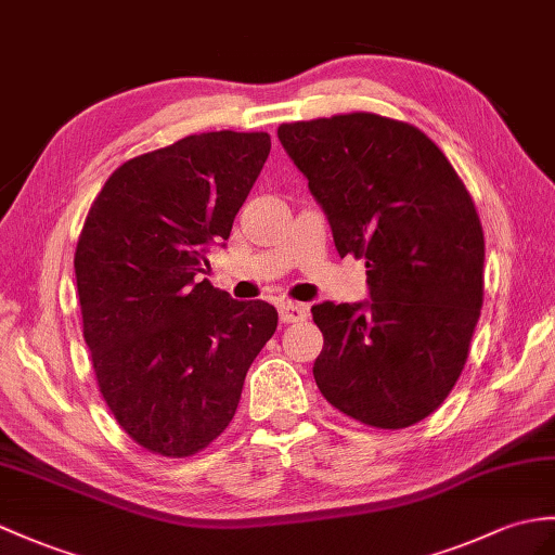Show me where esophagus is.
Returning a JSON list of instances; mask_svg holds the SVG:
<instances>
[{
	"instance_id": "1",
	"label": "esophagus",
	"mask_w": 555,
	"mask_h": 555,
	"mask_svg": "<svg viewBox=\"0 0 555 555\" xmlns=\"http://www.w3.org/2000/svg\"><path fill=\"white\" fill-rule=\"evenodd\" d=\"M307 317V307L300 302H283L279 307V319L283 324H295V321H305Z\"/></svg>"
}]
</instances>
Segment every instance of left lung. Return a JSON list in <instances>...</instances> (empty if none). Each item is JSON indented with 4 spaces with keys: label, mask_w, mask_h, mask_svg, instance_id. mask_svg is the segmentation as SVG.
<instances>
[{
    "label": "left lung",
    "mask_w": 555,
    "mask_h": 555,
    "mask_svg": "<svg viewBox=\"0 0 555 555\" xmlns=\"http://www.w3.org/2000/svg\"><path fill=\"white\" fill-rule=\"evenodd\" d=\"M338 255L366 260L369 305L312 307L314 380L371 428H409L466 366L485 295V234L466 184L418 127L354 111L283 122Z\"/></svg>",
    "instance_id": "left-lung-1"
}]
</instances>
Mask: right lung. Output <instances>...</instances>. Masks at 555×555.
Returning a JSON list of instances; mask_svg holds the SVG:
<instances>
[{"mask_svg": "<svg viewBox=\"0 0 555 555\" xmlns=\"http://www.w3.org/2000/svg\"><path fill=\"white\" fill-rule=\"evenodd\" d=\"M272 149L267 132H203L115 170L75 248L82 333L99 392L146 452L186 459L236 414L279 314L193 281L227 241Z\"/></svg>", "mask_w": 555, "mask_h": 555, "instance_id": "right-lung-1", "label": "right lung"}]
</instances>
